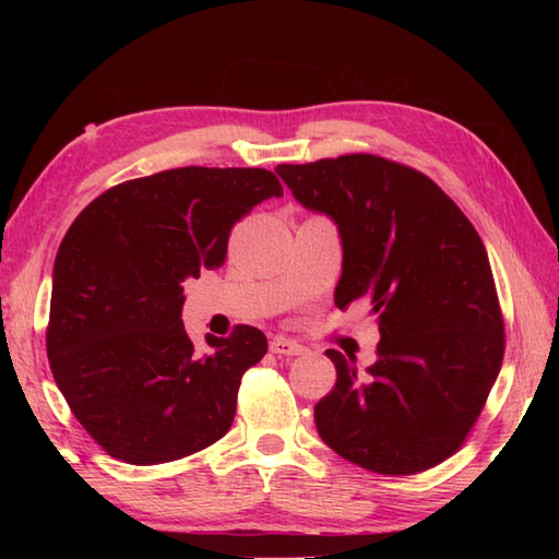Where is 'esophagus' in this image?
<instances>
[{
  "label": "esophagus",
  "instance_id": "1",
  "mask_svg": "<svg viewBox=\"0 0 559 559\" xmlns=\"http://www.w3.org/2000/svg\"><path fill=\"white\" fill-rule=\"evenodd\" d=\"M269 348H271V353H276V355H288V358H293V355H302V353H305V346H300L298 341L286 338V336H276V338H271Z\"/></svg>",
  "mask_w": 559,
  "mask_h": 559
}]
</instances>
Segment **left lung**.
<instances>
[{
    "instance_id": "1",
    "label": "left lung",
    "mask_w": 559,
    "mask_h": 559,
    "mask_svg": "<svg viewBox=\"0 0 559 559\" xmlns=\"http://www.w3.org/2000/svg\"><path fill=\"white\" fill-rule=\"evenodd\" d=\"M276 173L302 206L338 225L336 307L367 300L382 334L365 374L326 350L336 386L314 406L319 437L382 476L437 466L466 442L504 358L480 235L430 177L372 153Z\"/></svg>"
}]
</instances>
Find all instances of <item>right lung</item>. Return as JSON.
Masks as SVG:
<instances>
[{
    "label": "right lung",
    "instance_id": "add662e5",
    "mask_svg": "<svg viewBox=\"0 0 559 559\" xmlns=\"http://www.w3.org/2000/svg\"><path fill=\"white\" fill-rule=\"evenodd\" d=\"M283 197L264 168L163 170L110 187L71 223L55 259L47 358L71 413L110 456L156 466L230 430L259 329L194 348L182 281L223 266L233 225Z\"/></svg>",
    "mask_w": 559,
    "mask_h": 559
}]
</instances>
